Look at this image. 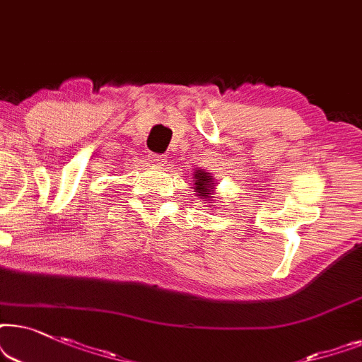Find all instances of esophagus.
<instances>
[{
  "label": "esophagus",
  "mask_w": 362,
  "mask_h": 362,
  "mask_svg": "<svg viewBox=\"0 0 362 362\" xmlns=\"http://www.w3.org/2000/svg\"><path fill=\"white\" fill-rule=\"evenodd\" d=\"M148 158H151L152 165H156V167H163L167 163L165 156H157V153H151Z\"/></svg>",
  "instance_id": "esophagus-1"
}]
</instances>
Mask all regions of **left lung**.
Masks as SVG:
<instances>
[{
    "label": "left lung",
    "instance_id": "obj_1",
    "mask_svg": "<svg viewBox=\"0 0 362 362\" xmlns=\"http://www.w3.org/2000/svg\"><path fill=\"white\" fill-rule=\"evenodd\" d=\"M192 184L195 189V195L199 197L202 202L205 204H211L215 199V178L210 172L204 170V168H199V170L194 172V177H192Z\"/></svg>",
    "mask_w": 362,
    "mask_h": 362
}]
</instances>
